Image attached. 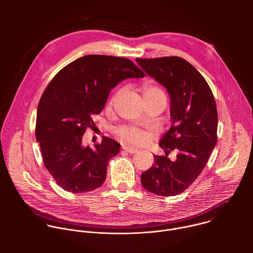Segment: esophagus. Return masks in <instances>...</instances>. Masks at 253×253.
<instances>
[{
  "label": "esophagus",
  "instance_id": "1",
  "mask_svg": "<svg viewBox=\"0 0 253 253\" xmlns=\"http://www.w3.org/2000/svg\"><path fill=\"white\" fill-rule=\"evenodd\" d=\"M123 150L126 151V152H128V153H131V154L136 153V152L138 151V149H136V148H131V147H128V146H123Z\"/></svg>",
  "mask_w": 253,
  "mask_h": 253
}]
</instances>
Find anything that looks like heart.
Masks as SVG:
<instances>
[{"mask_svg": "<svg viewBox=\"0 0 253 253\" xmlns=\"http://www.w3.org/2000/svg\"><path fill=\"white\" fill-rule=\"evenodd\" d=\"M121 89L117 90L112 98L110 99L109 104L113 105L116 100L118 99L119 95L121 94ZM143 97L144 99H151V98H159V97H165L163 91L156 85H145L143 87ZM116 135L124 142L129 144V145H142V144L146 143L150 135L147 131L130 126V125H125L116 130Z\"/></svg>", "mask_w": 253, "mask_h": 253, "instance_id": "b5f03b06", "label": "heart"}]
</instances>
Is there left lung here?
Returning a JSON list of instances; mask_svg holds the SVG:
<instances>
[{
    "instance_id": "8db88e82",
    "label": "left lung",
    "mask_w": 253,
    "mask_h": 253,
    "mask_svg": "<svg viewBox=\"0 0 253 253\" xmlns=\"http://www.w3.org/2000/svg\"><path fill=\"white\" fill-rule=\"evenodd\" d=\"M147 75L166 88L170 97L171 128L159 145L165 156L154 155L141 183L159 196H174L191 185L204 169L217 142V109L212 91L199 72L180 57L136 59ZM176 150L171 162L168 153Z\"/></svg>"
}]
</instances>
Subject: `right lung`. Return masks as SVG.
I'll use <instances>...</instances> for the list:
<instances>
[{"instance_id":"1","label":"right lung","mask_w":253,"mask_h":253,"mask_svg":"<svg viewBox=\"0 0 253 253\" xmlns=\"http://www.w3.org/2000/svg\"><path fill=\"white\" fill-rule=\"evenodd\" d=\"M144 76L129 59L87 55L64 67L50 82L38 105L36 139L47 170L64 190L84 193L104 183L108 162L119 153L120 144L103 137L91 148L83 145L82 137L114 87Z\"/></svg>"}]
</instances>
